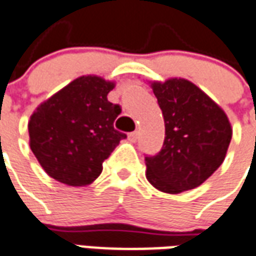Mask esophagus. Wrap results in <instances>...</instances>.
Returning <instances> with one entry per match:
<instances>
[{
	"label": "esophagus",
	"mask_w": 256,
	"mask_h": 256,
	"mask_svg": "<svg viewBox=\"0 0 256 256\" xmlns=\"http://www.w3.org/2000/svg\"><path fill=\"white\" fill-rule=\"evenodd\" d=\"M138 136H139V132H138V130H135V132H130V135H128V139H130V142H136Z\"/></svg>",
	"instance_id": "34e87169"
}]
</instances>
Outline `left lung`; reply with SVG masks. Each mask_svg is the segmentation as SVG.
I'll return each instance as SVG.
<instances>
[{"mask_svg":"<svg viewBox=\"0 0 256 256\" xmlns=\"http://www.w3.org/2000/svg\"><path fill=\"white\" fill-rule=\"evenodd\" d=\"M165 121L161 151L146 156V177L166 194L199 187L225 160L232 126L220 106L182 78L151 82Z\"/></svg>","mask_w":256,"mask_h":256,"instance_id":"8db88e82","label":"left lung"}]
</instances>
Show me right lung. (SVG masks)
<instances>
[{"instance_id": "obj_1", "label": "right lung", "mask_w": 256, "mask_h": 256, "mask_svg": "<svg viewBox=\"0 0 256 256\" xmlns=\"http://www.w3.org/2000/svg\"><path fill=\"white\" fill-rule=\"evenodd\" d=\"M114 82L87 74L70 82L35 109L28 121L30 147L54 180L84 187L126 134L114 130L121 108L108 100Z\"/></svg>"}]
</instances>
